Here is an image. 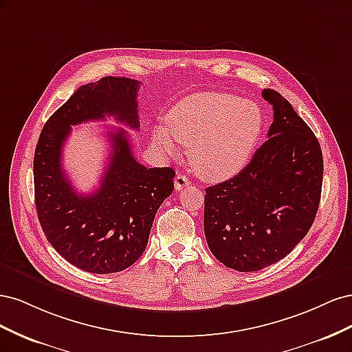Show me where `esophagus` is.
Listing matches in <instances>:
<instances>
[{
	"label": "esophagus",
	"instance_id": "obj_1",
	"mask_svg": "<svg viewBox=\"0 0 352 352\" xmlns=\"http://www.w3.org/2000/svg\"><path fill=\"white\" fill-rule=\"evenodd\" d=\"M189 185H190V182H189L188 176H185V175H177V176L175 177V189H176V190L188 188Z\"/></svg>",
	"mask_w": 352,
	"mask_h": 352
}]
</instances>
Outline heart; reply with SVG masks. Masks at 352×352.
Returning <instances> with one entry per match:
<instances>
[{
    "label": "heart",
    "mask_w": 352,
    "mask_h": 352,
    "mask_svg": "<svg viewBox=\"0 0 352 352\" xmlns=\"http://www.w3.org/2000/svg\"><path fill=\"white\" fill-rule=\"evenodd\" d=\"M257 104L226 92H197L180 100L154 129V141L168 155L177 142L189 146L190 163L207 180H225L248 164L263 132Z\"/></svg>",
    "instance_id": "heart-1"
}]
</instances>
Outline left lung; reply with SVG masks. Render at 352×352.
Returning <instances> with one entry per match:
<instances>
[{
	"label": "left lung",
	"mask_w": 352,
	"mask_h": 352,
	"mask_svg": "<svg viewBox=\"0 0 352 352\" xmlns=\"http://www.w3.org/2000/svg\"><path fill=\"white\" fill-rule=\"evenodd\" d=\"M269 140L248 166L206 189L208 248L229 269L257 272L289 254L310 230L320 204L323 155L316 135L274 89Z\"/></svg>",
	"instance_id": "1"
}]
</instances>
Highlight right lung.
Returning <instances> with one entry per match:
<instances>
[{
    "instance_id": "obj_1",
    "label": "right lung",
    "mask_w": 352,
    "mask_h": 352,
    "mask_svg": "<svg viewBox=\"0 0 352 352\" xmlns=\"http://www.w3.org/2000/svg\"><path fill=\"white\" fill-rule=\"evenodd\" d=\"M141 82L107 76L87 83L47 120L35 148L38 219L48 242L76 267L97 274L122 272L146 248L155 212L175 188V170L136 162L123 129L110 133L111 154L100 188L79 195L61 167L72 126L114 117L140 131Z\"/></svg>"
}]
</instances>
